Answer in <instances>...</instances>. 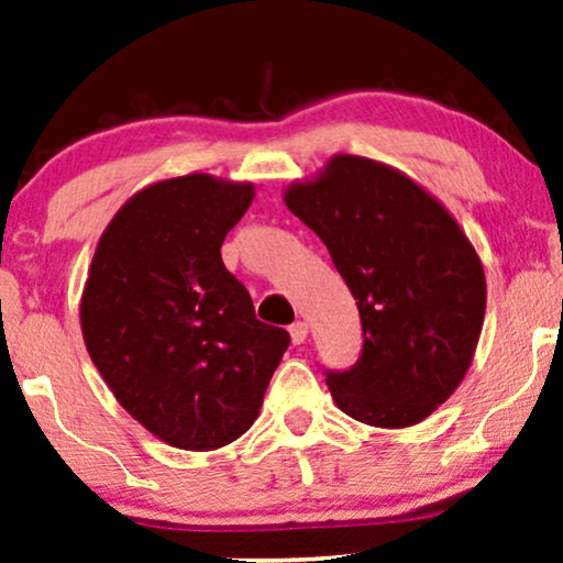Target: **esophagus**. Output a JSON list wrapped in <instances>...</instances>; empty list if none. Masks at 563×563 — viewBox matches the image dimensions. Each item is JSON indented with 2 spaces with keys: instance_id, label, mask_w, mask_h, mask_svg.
Masks as SVG:
<instances>
[{
  "instance_id": "34e87169",
  "label": "esophagus",
  "mask_w": 563,
  "mask_h": 563,
  "mask_svg": "<svg viewBox=\"0 0 563 563\" xmlns=\"http://www.w3.org/2000/svg\"><path fill=\"white\" fill-rule=\"evenodd\" d=\"M306 339H308V323H303V321L292 323L290 325V341L296 343V346H300V343H303Z\"/></svg>"
}]
</instances>
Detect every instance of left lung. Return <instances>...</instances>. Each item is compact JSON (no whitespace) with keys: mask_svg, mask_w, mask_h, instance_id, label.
Returning a JSON list of instances; mask_svg holds the SVG:
<instances>
[{"mask_svg":"<svg viewBox=\"0 0 563 563\" xmlns=\"http://www.w3.org/2000/svg\"><path fill=\"white\" fill-rule=\"evenodd\" d=\"M283 199L329 247L362 316V356L325 376L335 407L387 430L422 422L465 379L481 339L475 247L430 191L374 158L335 154Z\"/></svg>","mask_w":563,"mask_h":563,"instance_id":"1","label":"left lung"}]
</instances>
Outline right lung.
<instances>
[{
  "mask_svg": "<svg viewBox=\"0 0 563 563\" xmlns=\"http://www.w3.org/2000/svg\"><path fill=\"white\" fill-rule=\"evenodd\" d=\"M212 174L148 184L100 234L80 298L86 349L119 405L179 450L250 430L290 335L260 323L220 247L253 205Z\"/></svg>",
  "mask_w": 563,
  "mask_h": 563,
  "instance_id": "right-lung-1",
  "label": "right lung"
}]
</instances>
